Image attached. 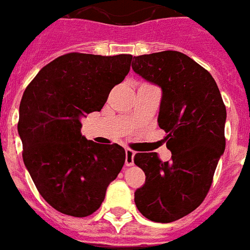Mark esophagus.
<instances>
[{
    "label": "esophagus",
    "instance_id": "34e87169",
    "mask_svg": "<svg viewBox=\"0 0 250 250\" xmlns=\"http://www.w3.org/2000/svg\"><path fill=\"white\" fill-rule=\"evenodd\" d=\"M133 157H135V151H133V150H125V166H127V167L133 166Z\"/></svg>",
    "mask_w": 250,
    "mask_h": 250
}]
</instances>
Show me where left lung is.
<instances>
[{"mask_svg":"<svg viewBox=\"0 0 250 250\" xmlns=\"http://www.w3.org/2000/svg\"><path fill=\"white\" fill-rule=\"evenodd\" d=\"M132 69L163 91L158 123L172 153L168 162L136 154L146 180L135 203L147 220L169 224L195 210L209 191L226 146V106L210 73L182 52L135 56Z\"/></svg>","mask_w":250,"mask_h":250,"instance_id":"8db88e82","label":"left lung"}]
</instances>
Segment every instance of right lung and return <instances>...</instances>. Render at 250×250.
Returning a JSON list of instances; mask_svg holds the SVG:
<instances>
[{
	"mask_svg": "<svg viewBox=\"0 0 250 250\" xmlns=\"http://www.w3.org/2000/svg\"><path fill=\"white\" fill-rule=\"evenodd\" d=\"M131 62L127 54L70 52L43 66L24 91L18 122L24 164L41 196L60 213L96 212L123 168L125 149L83 137L81 118L103 109Z\"/></svg>",
	"mask_w": 250,
	"mask_h": 250,
	"instance_id": "obj_1",
	"label": "right lung"
}]
</instances>
